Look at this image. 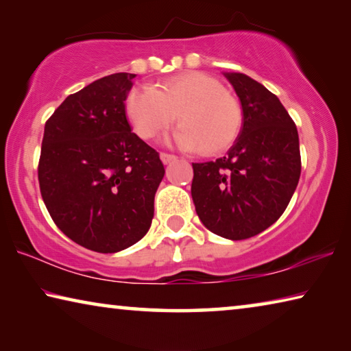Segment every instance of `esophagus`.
Instances as JSON below:
<instances>
[{
    "label": "esophagus",
    "mask_w": 351,
    "mask_h": 351,
    "mask_svg": "<svg viewBox=\"0 0 351 351\" xmlns=\"http://www.w3.org/2000/svg\"><path fill=\"white\" fill-rule=\"evenodd\" d=\"M159 156H161V161L164 164H170V162H173L175 159H176L175 154H170V153H161V154H159Z\"/></svg>",
    "instance_id": "esophagus-1"
}]
</instances>
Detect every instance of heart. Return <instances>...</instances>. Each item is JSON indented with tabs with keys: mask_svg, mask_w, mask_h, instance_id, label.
<instances>
[{
	"mask_svg": "<svg viewBox=\"0 0 351 351\" xmlns=\"http://www.w3.org/2000/svg\"><path fill=\"white\" fill-rule=\"evenodd\" d=\"M125 112L136 134L153 139L175 122L181 128L175 141L187 150L207 156L223 153L239 138L243 110L223 83L201 73H186L165 80L158 90L136 86L125 99Z\"/></svg>",
	"mask_w": 351,
	"mask_h": 351,
	"instance_id": "obj_1",
	"label": "heart"
}]
</instances>
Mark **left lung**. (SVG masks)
Returning a JSON list of instances; mask_svg holds the SVG:
<instances>
[{"mask_svg": "<svg viewBox=\"0 0 351 351\" xmlns=\"http://www.w3.org/2000/svg\"><path fill=\"white\" fill-rule=\"evenodd\" d=\"M239 96L243 125L226 156L195 162L192 198L210 232L246 240L274 224L300 178L295 123L269 90L241 73H224Z\"/></svg>", "mask_w": 351, "mask_h": 351, "instance_id": "8db88e82", "label": "left lung"}]
</instances>
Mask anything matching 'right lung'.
<instances>
[{"instance_id":"right-lung-1","label":"right lung","mask_w":351,"mask_h":351,"mask_svg":"<svg viewBox=\"0 0 351 351\" xmlns=\"http://www.w3.org/2000/svg\"><path fill=\"white\" fill-rule=\"evenodd\" d=\"M136 74L102 77L63 100L45 125L40 192L62 232L91 251L112 254L152 226L164 178L159 153L125 114Z\"/></svg>"}]
</instances>
